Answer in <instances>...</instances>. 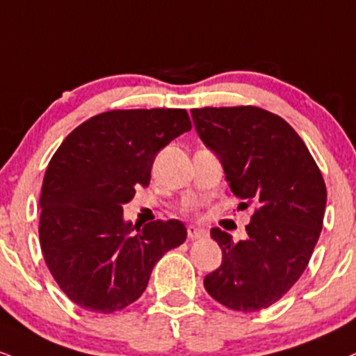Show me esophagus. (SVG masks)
<instances>
[{
    "mask_svg": "<svg viewBox=\"0 0 356 356\" xmlns=\"http://www.w3.org/2000/svg\"><path fill=\"white\" fill-rule=\"evenodd\" d=\"M187 235H189L191 241H194V238H204V237H207V230L202 229V227L191 225L189 229H187Z\"/></svg>",
    "mask_w": 356,
    "mask_h": 356,
    "instance_id": "1",
    "label": "esophagus"
}]
</instances>
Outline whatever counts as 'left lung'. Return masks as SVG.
Instances as JSON below:
<instances>
[{
    "label": "left lung",
    "instance_id": "left-lung-1",
    "mask_svg": "<svg viewBox=\"0 0 356 356\" xmlns=\"http://www.w3.org/2000/svg\"><path fill=\"white\" fill-rule=\"evenodd\" d=\"M202 143L217 154L235 197L254 204L245 241L213 227L222 264L204 278L213 300L257 312L280 300L307 268L327 205L322 172L280 115L255 106L191 109Z\"/></svg>",
    "mask_w": 356,
    "mask_h": 356
}]
</instances>
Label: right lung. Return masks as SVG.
Wrapping results in <instances>:
<instances>
[{"instance_id":"obj_1","label":"right lung","mask_w":356,"mask_h":356,"mask_svg":"<svg viewBox=\"0 0 356 356\" xmlns=\"http://www.w3.org/2000/svg\"><path fill=\"white\" fill-rule=\"evenodd\" d=\"M191 127L186 109L109 111L76 127L54 152L41 189L40 243L76 305L97 314L131 305L161 257L186 241L181 220L139 229L124 220L122 205L149 186L157 152Z\"/></svg>"}]
</instances>
